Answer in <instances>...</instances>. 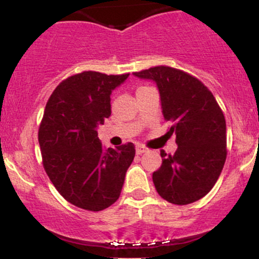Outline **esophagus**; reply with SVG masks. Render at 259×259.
<instances>
[{"mask_svg": "<svg viewBox=\"0 0 259 259\" xmlns=\"http://www.w3.org/2000/svg\"><path fill=\"white\" fill-rule=\"evenodd\" d=\"M147 148L144 146V145H138V146H136V153L138 154H142V153H145V152H147Z\"/></svg>", "mask_w": 259, "mask_h": 259, "instance_id": "obj_1", "label": "esophagus"}]
</instances>
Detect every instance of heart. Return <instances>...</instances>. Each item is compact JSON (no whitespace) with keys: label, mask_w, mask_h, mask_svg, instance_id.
<instances>
[{"label":"heart","mask_w":259,"mask_h":259,"mask_svg":"<svg viewBox=\"0 0 259 259\" xmlns=\"http://www.w3.org/2000/svg\"><path fill=\"white\" fill-rule=\"evenodd\" d=\"M140 89H144V88H140ZM140 89H139V90H140Z\"/></svg>","instance_id":"b5f03b06"}]
</instances>
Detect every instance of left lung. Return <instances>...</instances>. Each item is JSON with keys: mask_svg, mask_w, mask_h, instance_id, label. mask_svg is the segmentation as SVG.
<instances>
[{"mask_svg": "<svg viewBox=\"0 0 259 259\" xmlns=\"http://www.w3.org/2000/svg\"><path fill=\"white\" fill-rule=\"evenodd\" d=\"M158 88L162 113L170 120L178 150L160 151L162 165L152 175L157 192L174 204L198 201L212 190L227 159V124L221 107L198 79L159 65L134 73Z\"/></svg>", "mask_w": 259, "mask_h": 259, "instance_id": "obj_1", "label": "left lung"}]
</instances>
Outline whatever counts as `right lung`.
Masks as SVG:
<instances>
[{
	"instance_id": "1",
	"label": "right lung",
	"mask_w": 259,
	"mask_h": 259,
	"mask_svg": "<svg viewBox=\"0 0 259 259\" xmlns=\"http://www.w3.org/2000/svg\"><path fill=\"white\" fill-rule=\"evenodd\" d=\"M127 76L82 72L63 80L46 103L38 129L44 168L59 194L82 209L112 206L135 157L132 142L106 150L97 134L112 113V91Z\"/></svg>"
}]
</instances>
